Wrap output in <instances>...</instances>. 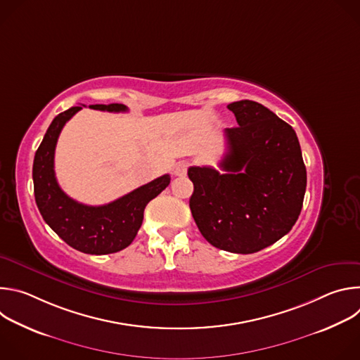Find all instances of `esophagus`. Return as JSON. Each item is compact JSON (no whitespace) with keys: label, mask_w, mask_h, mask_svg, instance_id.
<instances>
[{"label":"esophagus","mask_w":360,"mask_h":360,"mask_svg":"<svg viewBox=\"0 0 360 360\" xmlns=\"http://www.w3.org/2000/svg\"><path fill=\"white\" fill-rule=\"evenodd\" d=\"M188 162H185V161H181V162H178L176 165H175V168H174V175L175 176H185L186 175V171H188Z\"/></svg>","instance_id":"obj_1"}]
</instances>
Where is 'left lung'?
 <instances>
[{"mask_svg": "<svg viewBox=\"0 0 360 360\" xmlns=\"http://www.w3.org/2000/svg\"><path fill=\"white\" fill-rule=\"evenodd\" d=\"M239 127L226 128L219 167H191L189 208L202 236L218 249L258 252L285 236L299 218L306 168L293 128L255 101L228 105Z\"/></svg>", "mask_w": 360, "mask_h": 360, "instance_id": "8db88e82", "label": "left lung"}]
</instances>
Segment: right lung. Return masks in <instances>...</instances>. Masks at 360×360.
Returning <instances> with one entry per match:
<instances>
[{
  "label": "right lung",
  "mask_w": 360,
  "mask_h": 360,
  "mask_svg": "<svg viewBox=\"0 0 360 360\" xmlns=\"http://www.w3.org/2000/svg\"><path fill=\"white\" fill-rule=\"evenodd\" d=\"M91 108L110 112L128 111L122 104L91 105ZM82 107H72L58 114L35 152L32 165L35 202L49 228L74 249L89 255L114 253L131 245L142 225L148 202L169 185L171 178L162 175L101 207H89L70 198L57 182L54 155L64 125Z\"/></svg>",
  "instance_id": "obj_1"
}]
</instances>
